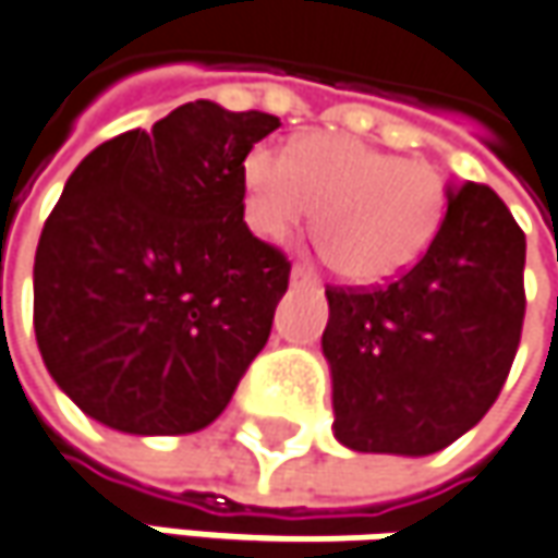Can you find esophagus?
I'll return each instance as SVG.
<instances>
[{
	"instance_id": "obj_1",
	"label": "esophagus",
	"mask_w": 558,
	"mask_h": 558,
	"mask_svg": "<svg viewBox=\"0 0 558 558\" xmlns=\"http://www.w3.org/2000/svg\"><path fill=\"white\" fill-rule=\"evenodd\" d=\"M290 283H293V287H306V283H315V278H312L310 268L293 265V268H290Z\"/></svg>"
}]
</instances>
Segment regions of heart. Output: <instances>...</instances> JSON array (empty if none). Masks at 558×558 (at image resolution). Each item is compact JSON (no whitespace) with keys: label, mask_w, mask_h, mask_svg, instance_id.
Returning a JSON list of instances; mask_svg holds the SVG:
<instances>
[{"label":"heart","mask_w":558,"mask_h":558,"mask_svg":"<svg viewBox=\"0 0 558 558\" xmlns=\"http://www.w3.org/2000/svg\"><path fill=\"white\" fill-rule=\"evenodd\" d=\"M248 223L290 240L315 220L331 268L350 283L404 275L436 240L448 189L426 160L395 157L347 135H306L293 154L258 142L243 160Z\"/></svg>","instance_id":"obj_1"}]
</instances>
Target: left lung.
<instances>
[{
	"label": "left lung",
	"mask_w": 558,
	"mask_h": 558,
	"mask_svg": "<svg viewBox=\"0 0 558 558\" xmlns=\"http://www.w3.org/2000/svg\"><path fill=\"white\" fill-rule=\"evenodd\" d=\"M524 248L489 185L448 182L442 227L410 271L378 290H325L338 442L423 458L474 429L521 341Z\"/></svg>",
	"instance_id": "1"
}]
</instances>
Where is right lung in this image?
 I'll use <instances>...</instances> for the list:
<instances>
[{
	"instance_id": "1",
	"label": "right lung",
	"mask_w": 558,
	"mask_h": 558,
	"mask_svg": "<svg viewBox=\"0 0 558 558\" xmlns=\"http://www.w3.org/2000/svg\"><path fill=\"white\" fill-rule=\"evenodd\" d=\"M278 116L182 104L97 145L34 258L52 381L129 436H185L230 404L271 335L290 265L243 220V160Z\"/></svg>"
}]
</instances>
